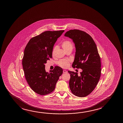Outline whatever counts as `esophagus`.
I'll list each match as a JSON object with an SVG mask.
<instances>
[{
	"mask_svg": "<svg viewBox=\"0 0 123 123\" xmlns=\"http://www.w3.org/2000/svg\"><path fill=\"white\" fill-rule=\"evenodd\" d=\"M67 73V71H66V70H63V73H64V74H66V73Z\"/></svg>",
	"mask_w": 123,
	"mask_h": 123,
	"instance_id": "34e87169",
	"label": "esophagus"
}]
</instances>
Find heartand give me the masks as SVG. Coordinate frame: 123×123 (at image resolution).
<instances>
[{
	"label": "heart",
	"mask_w": 123,
	"mask_h": 123,
	"mask_svg": "<svg viewBox=\"0 0 123 123\" xmlns=\"http://www.w3.org/2000/svg\"><path fill=\"white\" fill-rule=\"evenodd\" d=\"M61 46L64 50L66 52L67 51L72 49L73 45L71 42L69 40H66L64 41L61 44ZM57 46H55L54 48L52 50V54L53 55L55 54L56 49H57ZM58 64L62 68H67L69 66V61L66 60H61L58 62Z\"/></svg>",
	"instance_id": "b5f03b06"
}]
</instances>
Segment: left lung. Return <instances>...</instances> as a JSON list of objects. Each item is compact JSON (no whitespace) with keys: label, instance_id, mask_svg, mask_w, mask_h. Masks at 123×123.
Listing matches in <instances>:
<instances>
[{"label":"left lung","instance_id":"obj_1","mask_svg":"<svg viewBox=\"0 0 123 123\" xmlns=\"http://www.w3.org/2000/svg\"><path fill=\"white\" fill-rule=\"evenodd\" d=\"M65 36L72 39L75 45L73 67L82 70L79 74L68 71L71 76L69 87L75 95L85 97L94 90L101 76V61L98 48L92 37L82 31L70 30Z\"/></svg>","mask_w":123,"mask_h":123}]
</instances>
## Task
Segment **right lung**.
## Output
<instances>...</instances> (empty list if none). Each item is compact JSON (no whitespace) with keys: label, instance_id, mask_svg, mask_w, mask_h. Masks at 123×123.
<instances>
[{"label":"right lung","instance_id":"add662e5","mask_svg":"<svg viewBox=\"0 0 123 123\" xmlns=\"http://www.w3.org/2000/svg\"><path fill=\"white\" fill-rule=\"evenodd\" d=\"M64 30L46 31L31 39L26 46L22 59L25 79L29 86L38 94L44 95L54 91L62 69L55 67L47 72L45 64L52 58L54 44Z\"/></svg>","mask_w":123,"mask_h":123}]
</instances>
